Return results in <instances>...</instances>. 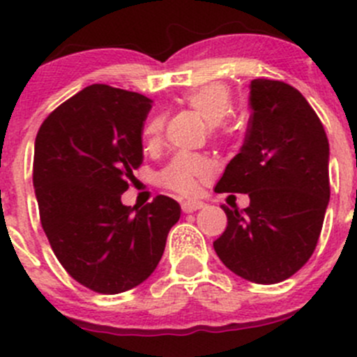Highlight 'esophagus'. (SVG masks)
I'll list each match as a JSON object with an SVG mask.
<instances>
[{
  "instance_id": "1",
  "label": "esophagus",
  "mask_w": 357,
  "mask_h": 357,
  "mask_svg": "<svg viewBox=\"0 0 357 357\" xmlns=\"http://www.w3.org/2000/svg\"><path fill=\"white\" fill-rule=\"evenodd\" d=\"M202 205H204V204H202V202H199V200H185V202H181V208H183V212H186V214H190V212L199 211Z\"/></svg>"
}]
</instances>
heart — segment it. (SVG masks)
I'll list each match as a JSON object with an SVG mask.
<instances>
[{
	"instance_id": "b5f03b06",
	"label": "heart",
	"mask_w": 357,
	"mask_h": 357,
	"mask_svg": "<svg viewBox=\"0 0 357 357\" xmlns=\"http://www.w3.org/2000/svg\"><path fill=\"white\" fill-rule=\"evenodd\" d=\"M185 100L190 109L199 112L211 128L221 126L233 112L231 93H229L226 86L215 84V82L192 89ZM162 124H164L162 117H153L146 124V136L155 138L158 132H160ZM208 174H211L208 162H205L200 157L188 155V153H179L158 174V183L164 185L165 188L172 190V192H178L181 195H190L199 186V179Z\"/></svg>"
}]
</instances>
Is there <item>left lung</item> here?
<instances>
[{"mask_svg": "<svg viewBox=\"0 0 357 357\" xmlns=\"http://www.w3.org/2000/svg\"><path fill=\"white\" fill-rule=\"evenodd\" d=\"M252 115L242 149L215 192L248 193L214 242L222 264L254 283L290 278L314 252L330 202V145L321 121L290 84L250 82Z\"/></svg>", "mask_w": 357, "mask_h": 357, "instance_id": "left-lung-1", "label": "left lung"}]
</instances>
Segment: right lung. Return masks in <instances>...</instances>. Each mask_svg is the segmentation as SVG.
<instances>
[{"mask_svg": "<svg viewBox=\"0 0 357 357\" xmlns=\"http://www.w3.org/2000/svg\"><path fill=\"white\" fill-rule=\"evenodd\" d=\"M152 100L91 84L39 128L34 185L39 218L60 264L98 294H121L155 271L181 207L158 195L142 208L121 195L143 162V122Z\"/></svg>", "mask_w": 357, "mask_h": 357, "instance_id": "1", "label": "right lung"}]
</instances>
